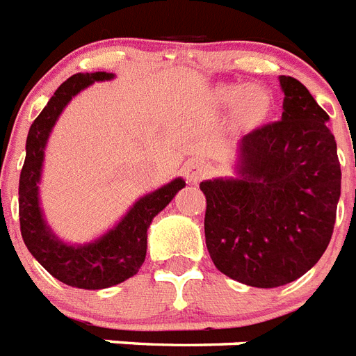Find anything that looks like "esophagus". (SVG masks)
Wrapping results in <instances>:
<instances>
[{"instance_id": "obj_1", "label": "esophagus", "mask_w": 356, "mask_h": 356, "mask_svg": "<svg viewBox=\"0 0 356 356\" xmlns=\"http://www.w3.org/2000/svg\"><path fill=\"white\" fill-rule=\"evenodd\" d=\"M186 176L187 180L191 181V184H198V181L207 175V165H204L202 161L198 160H191L186 163Z\"/></svg>"}]
</instances>
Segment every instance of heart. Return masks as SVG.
I'll use <instances>...</instances> for the list:
<instances>
[{"instance_id": "1", "label": "heart", "mask_w": 356, "mask_h": 356, "mask_svg": "<svg viewBox=\"0 0 356 356\" xmlns=\"http://www.w3.org/2000/svg\"><path fill=\"white\" fill-rule=\"evenodd\" d=\"M217 97L224 106H238L246 121H261L270 110V95L261 86L226 84L218 88Z\"/></svg>"}]
</instances>
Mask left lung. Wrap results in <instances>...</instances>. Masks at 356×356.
<instances>
[{"mask_svg": "<svg viewBox=\"0 0 356 356\" xmlns=\"http://www.w3.org/2000/svg\"><path fill=\"white\" fill-rule=\"evenodd\" d=\"M280 121L246 134L235 176L200 184L206 246L227 277L274 289L320 261L337 220L342 170L329 115L292 76H280Z\"/></svg>", "mask_w": 356, "mask_h": 356, "instance_id": "1", "label": "left lung"}]
</instances>
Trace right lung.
<instances>
[{
    "instance_id": "right-lung-1",
    "label": "right lung",
    "mask_w": 356,
    "mask_h": 356,
    "mask_svg": "<svg viewBox=\"0 0 356 356\" xmlns=\"http://www.w3.org/2000/svg\"><path fill=\"white\" fill-rule=\"evenodd\" d=\"M113 76V73L106 71L76 73L60 84L47 106L31 124L25 143V163L19 175V229L25 246L53 277L84 291L108 289L138 274L147 255V229L152 218L186 187L184 178H175L156 191L141 196L115 226L92 243H65L45 222L40 207L38 184L42 180L45 145L53 127L75 95L93 82L112 81Z\"/></svg>"
}]
</instances>
